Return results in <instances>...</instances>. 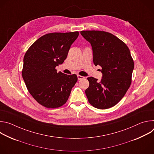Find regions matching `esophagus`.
<instances>
[{"mask_svg":"<svg viewBox=\"0 0 154 154\" xmlns=\"http://www.w3.org/2000/svg\"><path fill=\"white\" fill-rule=\"evenodd\" d=\"M77 78H78V80H82V79H85L84 77H83L82 75H77Z\"/></svg>","mask_w":154,"mask_h":154,"instance_id":"34e87169","label":"esophagus"}]
</instances>
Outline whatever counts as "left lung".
<instances>
[{
    "mask_svg": "<svg viewBox=\"0 0 154 154\" xmlns=\"http://www.w3.org/2000/svg\"><path fill=\"white\" fill-rule=\"evenodd\" d=\"M91 45L93 63L102 67V79L90 77L85 90L88 102L95 108L107 109L124 96L131 82L134 60L125 44L113 34L98 30L81 31Z\"/></svg>",
    "mask_w": 154,
    "mask_h": 154,
    "instance_id": "left-lung-1",
    "label": "left lung"
}]
</instances>
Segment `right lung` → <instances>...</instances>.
Masks as SVG:
<instances>
[{
    "label": "right lung",
    "mask_w": 154,
    "mask_h": 154,
    "mask_svg": "<svg viewBox=\"0 0 154 154\" xmlns=\"http://www.w3.org/2000/svg\"><path fill=\"white\" fill-rule=\"evenodd\" d=\"M79 34L74 32L45 35L24 55L23 78L30 94L44 106L55 108L64 105L77 81L75 74L58 72L55 68L66 58Z\"/></svg>",
    "instance_id": "add662e5"
}]
</instances>
